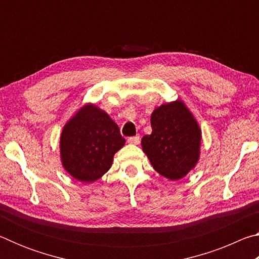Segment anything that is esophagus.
Here are the masks:
<instances>
[{"mask_svg": "<svg viewBox=\"0 0 259 259\" xmlns=\"http://www.w3.org/2000/svg\"><path fill=\"white\" fill-rule=\"evenodd\" d=\"M139 140H140L139 136H134V137H129L128 138V143L135 144V145H137V144H139Z\"/></svg>", "mask_w": 259, "mask_h": 259, "instance_id": "1", "label": "esophagus"}]
</instances>
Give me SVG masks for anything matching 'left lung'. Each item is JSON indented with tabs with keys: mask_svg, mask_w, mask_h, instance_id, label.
Returning <instances> with one entry per match:
<instances>
[{
	"mask_svg": "<svg viewBox=\"0 0 259 259\" xmlns=\"http://www.w3.org/2000/svg\"><path fill=\"white\" fill-rule=\"evenodd\" d=\"M151 125L142 147L153 168L170 181L186 176L200 155L201 130L192 113L181 100L161 105L152 113Z\"/></svg>",
	"mask_w": 259,
	"mask_h": 259,
	"instance_id": "1",
	"label": "left lung"
}]
</instances>
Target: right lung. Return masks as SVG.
I'll use <instances>...</instances> for the list:
<instances>
[{
    "label": "right lung",
    "mask_w": 259,
    "mask_h": 259,
    "mask_svg": "<svg viewBox=\"0 0 259 259\" xmlns=\"http://www.w3.org/2000/svg\"><path fill=\"white\" fill-rule=\"evenodd\" d=\"M125 139L107 113L85 105L64 126L60 155L66 171L83 183L99 179L111 168L113 156Z\"/></svg>",
    "instance_id": "add662e5"
}]
</instances>
